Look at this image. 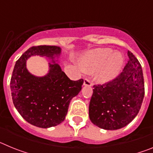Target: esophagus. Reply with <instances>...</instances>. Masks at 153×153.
Here are the masks:
<instances>
[{
    "label": "esophagus",
    "mask_w": 153,
    "mask_h": 153,
    "mask_svg": "<svg viewBox=\"0 0 153 153\" xmlns=\"http://www.w3.org/2000/svg\"><path fill=\"white\" fill-rule=\"evenodd\" d=\"M83 85L86 86H92V83L90 79H85L84 81H83Z\"/></svg>",
    "instance_id": "1"
}]
</instances>
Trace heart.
Instances as JSON below:
<instances>
[{
	"instance_id": "obj_1",
	"label": "heart",
	"mask_w": 153,
	"mask_h": 153,
	"mask_svg": "<svg viewBox=\"0 0 153 153\" xmlns=\"http://www.w3.org/2000/svg\"><path fill=\"white\" fill-rule=\"evenodd\" d=\"M124 59L120 52L113 53L109 48H100L87 53L80 57L79 63L85 72L95 73L96 80L107 83L116 78L122 70Z\"/></svg>"
}]
</instances>
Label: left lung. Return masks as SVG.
Listing matches in <instances>:
<instances>
[{
    "label": "left lung",
    "mask_w": 153,
    "mask_h": 153,
    "mask_svg": "<svg viewBox=\"0 0 153 153\" xmlns=\"http://www.w3.org/2000/svg\"><path fill=\"white\" fill-rule=\"evenodd\" d=\"M127 55L129 60L116 79L93 86L89 117L101 129H121L132 122L141 108L145 94L143 69L130 51Z\"/></svg>",
    "instance_id": "8db88e82"
}]
</instances>
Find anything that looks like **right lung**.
Returning <instances> with one entry per match:
<instances>
[{"mask_svg": "<svg viewBox=\"0 0 153 153\" xmlns=\"http://www.w3.org/2000/svg\"><path fill=\"white\" fill-rule=\"evenodd\" d=\"M61 48L56 46L32 47L16 62L10 90L13 105L21 117L31 125L40 128L56 126L64 121L70 100L78 95L83 79L70 80L59 62ZM33 56L45 57L49 70L37 77L29 72L26 60Z\"/></svg>", "mask_w": 153, "mask_h": 153, "instance_id": "add662e5", "label": "right lung"}]
</instances>
